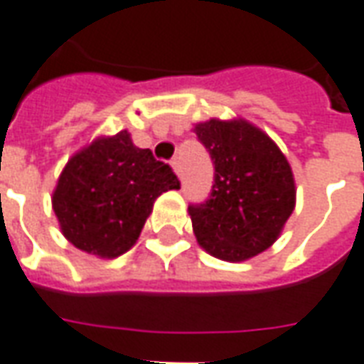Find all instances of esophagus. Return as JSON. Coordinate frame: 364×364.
<instances>
[{
    "instance_id": "1",
    "label": "esophagus",
    "mask_w": 364,
    "mask_h": 364,
    "mask_svg": "<svg viewBox=\"0 0 364 364\" xmlns=\"http://www.w3.org/2000/svg\"><path fill=\"white\" fill-rule=\"evenodd\" d=\"M170 164H172V168H174V172H176L178 176H180V172H182V166H180V159H172V162H170Z\"/></svg>"
}]
</instances>
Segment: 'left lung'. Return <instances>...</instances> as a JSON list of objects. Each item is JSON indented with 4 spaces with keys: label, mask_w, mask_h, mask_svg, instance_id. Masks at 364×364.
<instances>
[{
    "label": "left lung",
    "mask_w": 364,
    "mask_h": 364,
    "mask_svg": "<svg viewBox=\"0 0 364 364\" xmlns=\"http://www.w3.org/2000/svg\"><path fill=\"white\" fill-rule=\"evenodd\" d=\"M194 133L215 168L210 198L188 208L200 247L229 262L267 251L296 205L286 156L267 133L245 119L203 121Z\"/></svg>",
    "instance_id": "left-lung-1"
}]
</instances>
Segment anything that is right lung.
Masks as SVG:
<instances>
[{
    "label": "right lung",
    "mask_w": 364,
    "mask_h": 364,
    "mask_svg": "<svg viewBox=\"0 0 364 364\" xmlns=\"http://www.w3.org/2000/svg\"><path fill=\"white\" fill-rule=\"evenodd\" d=\"M178 188L168 164L119 131L97 136L66 162L53 192V210L76 249L115 259L136 243L154 200Z\"/></svg>",
    "instance_id": "obj_1"
}]
</instances>
